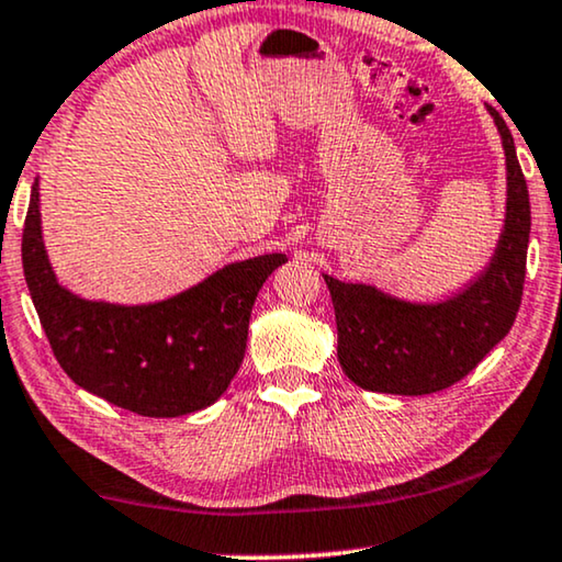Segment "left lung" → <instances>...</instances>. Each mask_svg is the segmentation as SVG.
<instances>
[{
  "instance_id": "obj_1",
  "label": "left lung",
  "mask_w": 562,
  "mask_h": 562,
  "mask_svg": "<svg viewBox=\"0 0 562 562\" xmlns=\"http://www.w3.org/2000/svg\"><path fill=\"white\" fill-rule=\"evenodd\" d=\"M506 153V220L486 271L440 304H412L366 283L325 276L337 319V360L360 389L381 394H435L465 379L517 319L527 273L529 191L514 137L488 110Z\"/></svg>"
}]
</instances>
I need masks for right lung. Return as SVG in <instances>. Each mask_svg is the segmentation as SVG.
<instances>
[{
    "mask_svg": "<svg viewBox=\"0 0 562 562\" xmlns=\"http://www.w3.org/2000/svg\"><path fill=\"white\" fill-rule=\"evenodd\" d=\"M283 252L229 263L166 302H87L64 289L45 256L37 183L22 229V268L68 379L143 417H181L225 394L243 363L252 302Z\"/></svg>",
    "mask_w": 562,
    "mask_h": 562,
    "instance_id": "1",
    "label": "right lung"
}]
</instances>
